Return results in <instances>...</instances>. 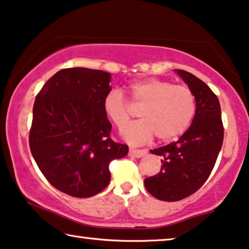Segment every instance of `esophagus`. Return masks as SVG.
I'll return each mask as SVG.
<instances>
[{
	"label": "esophagus",
	"mask_w": 249,
	"mask_h": 249,
	"mask_svg": "<svg viewBox=\"0 0 249 249\" xmlns=\"http://www.w3.org/2000/svg\"><path fill=\"white\" fill-rule=\"evenodd\" d=\"M128 155L131 156V157H135V158H141L143 157L144 155H147V150L145 149H130V152H128Z\"/></svg>",
	"instance_id": "1"
}]
</instances>
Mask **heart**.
<instances>
[{
    "label": "heart",
    "mask_w": 249,
    "mask_h": 249,
    "mask_svg": "<svg viewBox=\"0 0 249 249\" xmlns=\"http://www.w3.org/2000/svg\"><path fill=\"white\" fill-rule=\"evenodd\" d=\"M130 100L141 105L138 115L141 119L127 125L123 135L131 144L150 141L156 134L158 140L170 141L183 134L196 114V99L185 85L158 78H145L128 86ZM102 108L107 117L119 130L130 119V106L119 90L105 95Z\"/></svg>",
    "instance_id": "obj_1"
}]
</instances>
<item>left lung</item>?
<instances>
[{"instance_id": "8db88e82", "label": "left lung", "mask_w": 249, "mask_h": 249, "mask_svg": "<svg viewBox=\"0 0 249 249\" xmlns=\"http://www.w3.org/2000/svg\"><path fill=\"white\" fill-rule=\"evenodd\" d=\"M196 99V114L190 127L178 141L150 150L161 157L160 172L144 178L155 198L178 201L195 194L212 173L223 143L220 101L205 83L181 69L175 71Z\"/></svg>"}]
</instances>
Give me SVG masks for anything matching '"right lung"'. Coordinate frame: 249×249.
Listing matches in <instances>:
<instances>
[{"instance_id": "add662e5", "label": "right lung", "mask_w": 249, "mask_h": 249, "mask_svg": "<svg viewBox=\"0 0 249 249\" xmlns=\"http://www.w3.org/2000/svg\"><path fill=\"white\" fill-rule=\"evenodd\" d=\"M110 74L89 68L55 72L36 95L29 147L46 180L69 196L88 198L110 182L109 164L127 155L110 138L102 101Z\"/></svg>"}]
</instances>
